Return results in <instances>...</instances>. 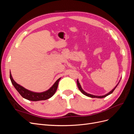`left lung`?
Returning <instances> with one entry per match:
<instances>
[{"instance_id": "8db88e82", "label": "left lung", "mask_w": 134, "mask_h": 134, "mask_svg": "<svg viewBox=\"0 0 134 134\" xmlns=\"http://www.w3.org/2000/svg\"><path fill=\"white\" fill-rule=\"evenodd\" d=\"M76 82H77V86H78V88H79V90L80 91V92H82L83 94H84V95H86V96H88V97H91V98H104V97H107V96H108V95H109L110 94H111V93L114 91V90H115L116 89V88L117 87V86H118V84H119V83L117 84V86L113 89V90L111 91V92H109L108 93H107V94H106V95H104V96H94V95H92V94H88V93H86V92H85L83 90H82V87H81V86H80V83H79V81H78V80H77V81H76Z\"/></svg>"}]
</instances>
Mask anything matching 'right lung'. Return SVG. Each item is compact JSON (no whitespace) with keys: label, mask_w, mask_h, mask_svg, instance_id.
<instances>
[{"label":"right lung","mask_w":134,"mask_h":134,"mask_svg":"<svg viewBox=\"0 0 134 134\" xmlns=\"http://www.w3.org/2000/svg\"><path fill=\"white\" fill-rule=\"evenodd\" d=\"M10 79L13 85V86L24 98L32 101H38L41 100H46L48 98H51V97L55 94V93L56 92V90H57L58 83L61 78H59V79L56 80V82L54 83L53 86H52L48 91L42 93H35L33 92H31L21 86L13 80L10 72Z\"/></svg>","instance_id":"obj_1"}]
</instances>
